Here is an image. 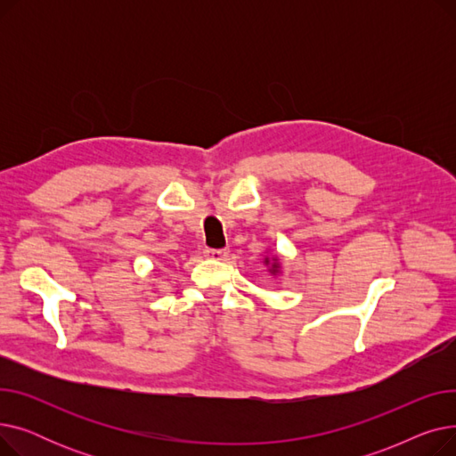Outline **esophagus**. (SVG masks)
I'll list each match as a JSON object with an SVG mask.
<instances>
[{
    "mask_svg": "<svg viewBox=\"0 0 456 456\" xmlns=\"http://www.w3.org/2000/svg\"><path fill=\"white\" fill-rule=\"evenodd\" d=\"M205 255L216 260H224L229 255V249H205Z\"/></svg>",
    "mask_w": 456,
    "mask_h": 456,
    "instance_id": "esophagus-1",
    "label": "esophagus"
}]
</instances>
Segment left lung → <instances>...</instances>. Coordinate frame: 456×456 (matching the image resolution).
<instances>
[{
  "label": "left lung",
  "instance_id": "1",
  "mask_svg": "<svg viewBox=\"0 0 456 456\" xmlns=\"http://www.w3.org/2000/svg\"><path fill=\"white\" fill-rule=\"evenodd\" d=\"M273 266H275V265H273ZM275 268H277V266H275ZM273 272H275V270H273Z\"/></svg>",
  "mask_w": 456,
  "mask_h": 456
}]
</instances>
